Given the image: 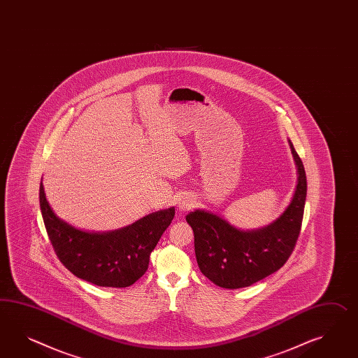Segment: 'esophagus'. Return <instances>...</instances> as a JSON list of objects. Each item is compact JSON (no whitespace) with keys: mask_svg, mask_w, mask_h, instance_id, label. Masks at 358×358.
Instances as JSON below:
<instances>
[{"mask_svg":"<svg viewBox=\"0 0 358 358\" xmlns=\"http://www.w3.org/2000/svg\"><path fill=\"white\" fill-rule=\"evenodd\" d=\"M194 207V201L189 195H181L178 199H177V208L180 212H186V210H192Z\"/></svg>","mask_w":358,"mask_h":358,"instance_id":"34e87169","label":"esophagus"}]
</instances>
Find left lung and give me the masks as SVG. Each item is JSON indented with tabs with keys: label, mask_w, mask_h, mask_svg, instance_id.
<instances>
[{
	"label": "left lung",
	"mask_w": 358,
	"mask_h": 358,
	"mask_svg": "<svg viewBox=\"0 0 358 358\" xmlns=\"http://www.w3.org/2000/svg\"><path fill=\"white\" fill-rule=\"evenodd\" d=\"M297 169V183L287 208L266 227L242 230L210 210L186 216L194 231L195 256L201 273L222 288L248 287L287 262L300 234L306 198L301 159L288 140Z\"/></svg>",
	"instance_id": "8db88e82"
}]
</instances>
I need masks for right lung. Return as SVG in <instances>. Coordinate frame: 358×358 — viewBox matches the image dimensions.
<instances>
[{
	"label": "right lung",
	"instance_id": "add662e5",
	"mask_svg": "<svg viewBox=\"0 0 358 358\" xmlns=\"http://www.w3.org/2000/svg\"><path fill=\"white\" fill-rule=\"evenodd\" d=\"M40 208L62 264L78 278L101 287H128L138 280L148 271L150 253L175 217V207H171L113 231L81 230L54 213L45 195L43 178Z\"/></svg>",
	"mask_w": 358,
	"mask_h": 358
}]
</instances>
